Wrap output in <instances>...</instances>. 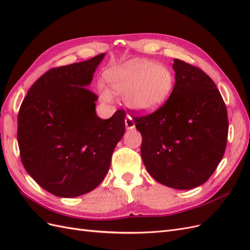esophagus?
Listing matches in <instances>:
<instances>
[{"label": "esophagus", "mask_w": 250, "mask_h": 250, "mask_svg": "<svg viewBox=\"0 0 250 250\" xmlns=\"http://www.w3.org/2000/svg\"><path fill=\"white\" fill-rule=\"evenodd\" d=\"M125 126H126L127 129H132V128H134L135 124H134L131 117H129V116L126 117V119H125Z\"/></svg>", "instance_id": "esophagus-1"}]
</instances>
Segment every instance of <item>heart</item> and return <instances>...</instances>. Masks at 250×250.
<instances>
[{
	"mask_svg": "<svg viewBox=\"0 0 250 250\" xmlns=\"http://www.w3.org/2000/svg\"><path fill=\"white\" fill-rule=\"evenodd\" d=\"M105 78L113 93L124 96L128 106L141 111L161 107L168 100L175 83L173 73L167 66L140 59L110 67ZM111 92L106 86L99 85L103 101L112 100Z\"/></svg>",
	"mask_w": 250,
	"mask_h": 250,
	"instance_id": "1",
	"label": "heart"
}]
</instances>
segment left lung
<instances>
[{
	"label": "left lung",
	"instance_id": "1",
	"mask_svg": "<svg viewBox=\"0 0 250 250\" xmlns=\"http://www.w3.org/2000/svg\"><path fill=\"white\" fill-rule=\"evenodd\" d=\"M175 85L154 112L134 116L144 165L158 183L177 190L201 186L222 160L228 110L214 81L199 67L174 59Z\"/></svg>",
	"mask_w": 250,
	"mask_h": 250
}]
</instances>
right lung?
Returning a JSON list of instances; mask_svg holds the SVG:
<instances>
[{
    "label": "right lung",
    "instance_id": "1",
    "mask_svg": "<svg viewBox=\"0 0 250 250\" xmlns=\"http://www.w3.org/2000/svg\"><path fill=\"white\" fill-rule=\"evenodd\" d=\"M104 56L49 70L21 105V163L37 184L58 197H77L99 186L125 132V110L100 119L98 97L87 88Z\"/></svg>",
    "mask_w": 250,
    "mask_h": 250
}]
</instances>
